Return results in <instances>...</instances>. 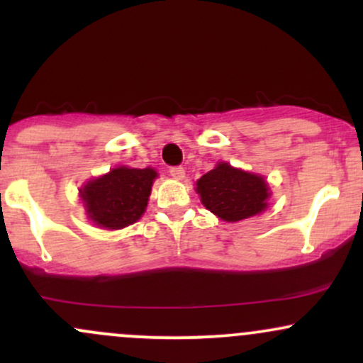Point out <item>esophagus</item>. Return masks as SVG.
<instances>
[{
	"mask_svg": "<svg viewBox=\"0 0 363 363\" xmlns=\"http://www.w3.org/2000/svg\"><path fill=\"white\" fill-rule=\"evenodd\" d=\"M169 174L173 178H177V180H183V178H185V169H183L182 166H173L169 169Z\"/></svg>",
	"mask_w": 363,
	"mask_h": 363,
	"instance_id": "obj_1",
	"label": "esophagus"
}]
</instances>
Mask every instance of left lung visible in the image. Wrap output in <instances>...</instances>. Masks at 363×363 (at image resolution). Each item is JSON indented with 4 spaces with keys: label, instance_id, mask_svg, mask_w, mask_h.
<instances>
[{
    "label": "left lung",
    "instance_id": "left-lung-1",
    "mask_svg": "<svg viewBox=\"0 0 363 363\" xmlns=\"http://www.w3.org/2000/svg\"><path fill=\"white\" fill-rule=\"evenodd\" d=\"M197 194L209 211L225 221L255 216L267 208L268 186L258 174L221 162L197 182Z\"/></svg>",
    "mask_w": 363,
    "mask_h": 363
}]
</instances>
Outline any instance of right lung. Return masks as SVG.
<instances>
[{
	"label": "right lung",
	"instance_id": "1",
	"mask_svg": "<svg viewBox=\"0 0 363 363\" xmlns=\"http://www.w3.org/2000/svg\"><path fill=\"white\" fill-rule=\"evenodd\" d=\"M154 169L116 167L108 174L89 182L83 190L88 216L100 227L118 230L140 220L149 202Z\"/></svg>",
	"mask_w": 363,
	"mask_h": 363
}]
</instances>
